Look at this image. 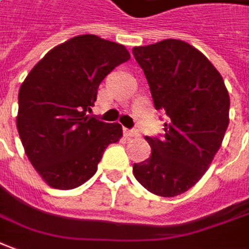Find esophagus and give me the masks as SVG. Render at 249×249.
I'll return each mask as SVG.
<instances>
[{"mask_svg": "<svg viewBox=\"0 0 249 249\" xmlns=\"http://www.w3.org/2000/svg\"><path fill=\"white\" fill-rule=\"evenodd\" d=\"M123 134L128 137V138H133V137H138V131L135 130H128V128H123Z\"/></svg>", "mask_w": 249, "mask_h": 249, "instance_id": "esophagus-1", "label": "esophagus"}]
</instances>
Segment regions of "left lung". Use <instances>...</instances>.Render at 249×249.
<instances>
[{"instance_id":"obj_1","label":"left lung","mask_w":249,"mask_h":249,"mask_svg":"<svg viewBox=\"0 0 249 249\" xmlns=\"http://www.w3.org/2000/svg\"><path fill=\"white\" fill-rule=\"evenodd\" d=\"M154 107L169 118L162 138L146 137L147 160L133 165L135 179L159 196H178L205 175L229 124V93L219 71L199 50L165 39L133 49Z\"/></svg>"}]
</instances>
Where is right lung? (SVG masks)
I'll use <instances>...</instances> for the list:
<instances>
[{
  "mask_svg": "<svg viewBox=\"0 0 249 249\" xmlns=\"http://www.w3.org/2000/svg\"><path fill=\"white\" fill-rule=\"evenodd\" d=\"M130 59L127 49L78 35L50 50L18 90L16 124L32 167L50 187L71 190L97 171L104 150L121 140L119 123L89 116L108 73Z\"/></svg>",
  "mask_w": 249,
  "mask_h": 249,
  "instance_id": "1",
  "label": "right lung"
}]
</instances>
